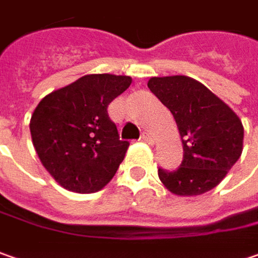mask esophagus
Segmentation results:
<instances>
[{
	"label": "esophagus",
	"mask_w": 258,
	"mask_h": 258,
	"mask_svg": "<svg viewBox=\"0 0 258 258\" xmlns=\"http://www.w3.org/2000/svg\"><path fill=\"white\" fill-rule=\"evenodd\" d=\"M141 139L146 141V143H149V144H153V141H154L153 136H151V133H149V131H144V133H143V136H141Z\"/></svg>",
	"instance_id": "obj_1"
}]
</instances>
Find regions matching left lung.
Here are the masks:
<instances>
[{
  "instance_id": "1",
  "label": "left lung",
  "mask_w": 258,
  "mask_h": 258,
  "mask_svg": "<svg viewBox=\"0 0 258 258\" xmlns=\"http://www.w3.org/2000/svg\"><path fill=\"white\" fill-rule=\"evenodd\" d=\"M147 86L173 114L183 144V160L176 170L159 167L162 183L180 196L214 189L240 159L244 139L240 118L192 78H151Z\"/></svg>"
}]
</instances>
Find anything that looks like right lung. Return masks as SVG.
<instances>
[{
    "mask_svg": "<svg viewBox=\"0 0 258 258\" xmlns=\"http://www.w3.org/2000/svg\"><path fill=\"white\" fill-rule=\"evenodd\" d=\"M130 85V76L86 75L44 96L34 109V149L64 189L92 194L117 173L130 143L119 139L108 105Z\"/></svg>",
    "mask_w": 258,
    "mask_h": 258,
    "instance_id": "right-lung-1",
    "label": "right lung"
}]
</instances>
